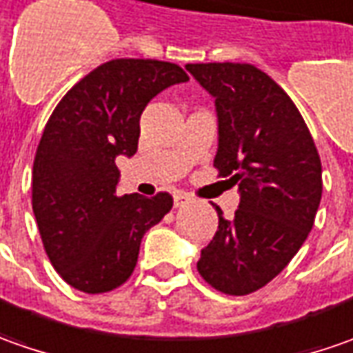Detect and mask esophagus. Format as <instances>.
Returning a JSON list of instances; mask_svg holds the SVG:
<instances>
[{
  "label": "esophagus",
  "mask_w": 353,
  "mask_h": 353,
  "mask_svg": "<svg viewBox=\"0 0 353 353\" xmlns=\"http://www.w3.org/2000/svg\"><path fill=\"white\" fill-rule=\"evenodd\" d=\"M191 201V197H189L188 193H183V191H179V193H176L174 195V207H183L185 203H189Z\"/></svg>",
  "instance_id": "obj_1"
}]
</instances>
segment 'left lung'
I'll use <instances>...</instances> for the list:
<instances>
[{
  "instance_id": "1",
  "label": "left lung",
  "mask_w": 353,
  "mask_h": 353,
  "mask_svg": "<svg viewBox=\"0 0 353 353\" xmlns=\"http://www.w3.org/2000/svg\"><path fill=\"white\" fill-rule=\"evenodd\" d=\"M185 68L214 97V168L240 191L232 221L213 203L219 228L197 272L221 293L248 295L281 274L309 236L322 197L321 156L291 97L260 68Z\"/></svg>"
}]
</instances>
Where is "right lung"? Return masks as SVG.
I'll return each instance as SVG.
<instances>
[{
	"label": "right lung",
	"mask_w": 353,
	"mask_h": 353,
	"mask_svg": "<svg viewBox=\"0 0 353 353\" xmlns=\"http://www.w3.org/2000/svg\"><path fill=\"white\" fill-rule=\"evenodd\" d=\"M189 76L172 62L117 58L81 78L44 127L32 164V213L58 275L83 293L123 285L142 236L174 199L117 195V156L139 148L140 115L165 88Z\"/></svg>",
	"instance_id": "add662e5"
}]
</instances>
